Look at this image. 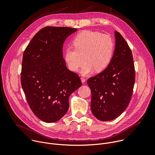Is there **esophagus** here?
Returning a JSON list of instances; mask_svg holds the SVG:
<instances>
[{"mask_svg":"<svg viewBox=\"0 0 155 155\" xmlns=\"http://www.w3.org/2000/svg\"><path fill=\"white\" fill-rule=\"evenodd\" d=\"M81 82H82L83 83H84L85 81H86V78H83V77H81Z\"/></svg>","mask_w":155,"mask_h":155,"instance_id":"esophagus-1","label":"esophagus"}]
</instances>
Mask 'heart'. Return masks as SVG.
<instances>
[{
    "label": "heart",
    "mask_w": 155,
    "mask_h": 155,
    "mask_svg": "<svg viewBox=\"0 0 155 155\" xmlns=\"http://www.w3.org/2000/svg\"><path fill=\"white\" fill-rule=\"evenodd\" d=\"M73 47L65 51V61L69 69L77 72L83 61L81 73L87 75L94 71L101 72L111 62L114 50V39L108 35L92 31H84L73 40Z\"/></svg>",
    "instance_id": "heart-1"
}]
</instances>
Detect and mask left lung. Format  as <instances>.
Wrapping results in <instances>:
<instances>
[{
	"label": "left lung",
	"instance_id": "obj_1",
	"mask_svg": "<svg viewBox=\"0 0 155 155\" xmlns=\"http://www.w3.org/2000/svg\"><path fill=\"white\" fill-rule=\"evenodd\" d=\"M112 60L104 71L87 80L91 92V108L98 120L118 117L127 107L133 93L136 72L132 51L118 32Z\"/></svg>",
	"mask_w": 155,
	"mask_h": 155
}]
</instances>
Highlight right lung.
Instances as JSON below:
<instances>
[{
    "label": "right lung",
    "instance_id": "1",
    "mask_svg": "<svg viewBox=\"0 0 155 155\" xmlns=\"http://www.w3.org/2000/svg\"><path fill=\"white\" fill-rule=\"evenodd\" d=\"M77 30L43 28L24 51L21 86L32 112L44 122H56L64 117L69 107L70 95L81 86L78 75L67 68L62 58L64 42Z\"/></svg>",
    "mask_w": 155,
    "mask_h": 155
}]
</instances>
